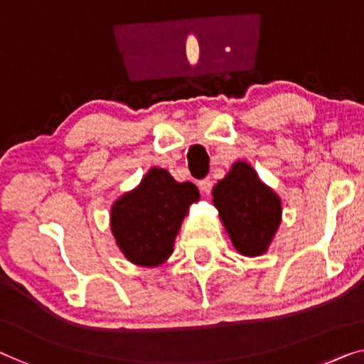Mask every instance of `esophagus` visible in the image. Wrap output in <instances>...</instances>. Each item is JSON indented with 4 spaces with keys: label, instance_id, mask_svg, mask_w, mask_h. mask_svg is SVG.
Masks as SVG:
<instances>
[{
    "label": "esophagus",
    "instance_id": "1",
    "mask_svg": "<svg viewBox=\"0 0 364 364\" xmlns=\"http://www.w3.org/2000/svg\"><path fill=\"white\" fill-rule=\"evenodd\" d=\"M198 186H199V189H200V193L208 194V193L210 191V180H209V178H204V180H200V181L198 183Z\"/></svg>",
    "mask_w": 364,
    "mask_h": 364
}]
</instances>
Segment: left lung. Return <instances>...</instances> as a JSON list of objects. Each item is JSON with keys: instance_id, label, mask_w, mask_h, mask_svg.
I'll list each match as a JSON object with an SVG mask.
<instances>
[{"instance_id": "left-lung-1", "label": "left lung", "mask_w": 364, "mask_h": 364, "mask_svg": "<svg viewBox=\"0 0 364 364\" xmlns=\"http://www.w3.org/2000/svg\"><path fill=\"white\" fill-rule=\"evenodd\" d=\"M213 203L232 245L243 257L267 253L279 229L283 205L281 198L247 161H235L229 173L217 181Z\"/></svg>"}]
</instances>
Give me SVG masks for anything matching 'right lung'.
Returning a JSON list of instances; mask_svg holds the SVG:
<instances>
[{
  "mask_svg": "<svg viewBox=\"0 0 364 364\" xmlns=\"http://www.w3.org/2000/svg\"><path fill=\"white\" fill-rule=\"evenodd\" d=\"M199 200L193 183H178L165 168H150L139 186L111 208V232L130 263L154 268L173 253L189 205Z\"/></svg>",
  "mask_w": 364,
  "mask_h": 364,
  "instance_id": "add662e5",
  "label": "right lung"
}]
</instances>
